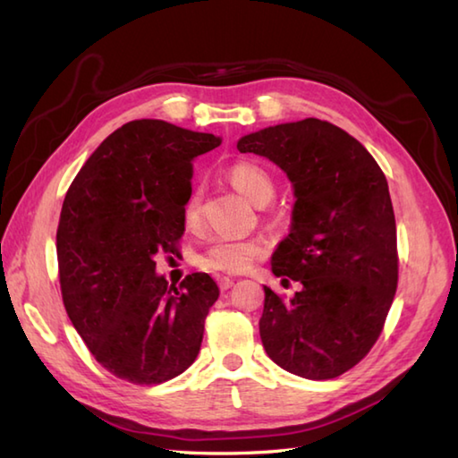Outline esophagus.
<instances>
[{
  "label": "esophagus",
  "mask_w": 458,
  "mask_h": 458,
  "mask_svg": "<svg viewBox=\"0 0 458 458\" xmlns=\"http://www.w3.org/2000/svg\"><path fill=\"white\" fill-rule=\"evenodd\" d=\"M232 285H234V279H232V277H220V281H218V287H220L222 291L230 289Z\"/></svg>",
  "instance_id": "34e87169"
}]
</instances>
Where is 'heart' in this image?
Masks as SVG:
<instances>
[{
    "mask_svg": "<svg viewBox=\"0 0 458 458\" xmlns=\"http://www.w3.org/2000/svg\"><path fill=\"white\" fill-rule=\"evenodd\" d=\"M228 179L254 204H266L276 192L271 173L254 161H238L228 169ZM200 220V191L194 189L182 207V222L189 230L197 228ZM264 254V244L256 238H218L197 258V266L212 274L234 276L246 271Z\"/></svg>",
    "mask_w": 458,
    "mask_h": 458,
    "instance_id": "b5f03b06",
    "label": "heart"
}]
</instances>
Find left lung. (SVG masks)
<instances>
[{
	"instance_id": "left-lung-1",
	"label": "left lung",
	"mask_w": 458,
	"mask_h": 458,
	"mask_svg": "<svg viewBox=\"0 0 458 458\" xmlns=\"http://www.w3.org/2000/svg\"><path fill=\"white\" fill-rule=\"evenodd\" d=\"M238 149L279 165L297 197L271 271L303 287L289 301L264 287L259 336L266 352L307 379L344 374L382 335L397 289L400 258L386 174L362 143L317 118L250 133Z\"/></svg>"
}]
</instances>
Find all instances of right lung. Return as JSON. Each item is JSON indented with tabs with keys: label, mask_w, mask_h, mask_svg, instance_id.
I'll return each mask as SVG.
<instances>
[{
	"label": "right lung",
	"mask_w": 458,
	"mask_h": 458,
	"mask_svg": "<svg viewBox=\"0 0 458 458\" xmlns=\"http://www.w3.org/2000/svg\"><path fill=\"white\" fill-rule=\"evenodd\" d=\"M212 133L133 120L108 135L66 191L56 228L68 318L96 362L135 386H157L197 358L218 299L208 274L179 287L155 276V256L179 254L192 159Z\"/></svg>",
	"instance_id": "right-lung-1"
}]
</instances>
